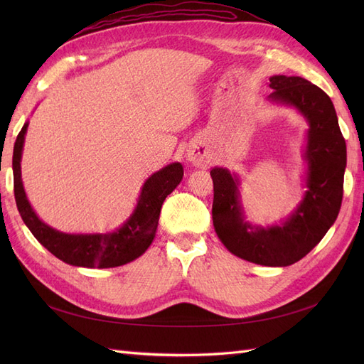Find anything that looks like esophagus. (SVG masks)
I'll list each match as a JSON object with an SVG mask.
<instances>
[{"instance_id":"34e87169","label":"esophagus","mask_w":364,"mask_h":364,"mask_svg":"<svg viewBox=\"0 0 364 364\" xmlns=\"http://www.w3.org/2000/svg\"><path fill=\"white\" fill-rule=\"evenodd\" d=\"M186 158H188L190 162L196 165H202L205 162V151L200 149H194L186 153Z\"/></svg>"}]
</instances>
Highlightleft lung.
<instances>
[{"label": "left lung", "instance_id": "8db88e82", "mask_svg": "<svg viewBox=\"0 0 364 364\" xmlns=\"http://www.w3.org/2000/svg\"><path fill=\"white\" fill-rule=\"evenodd\" d=\"M272 105L291 107L308 124L302 158L304 191L279 223L261 226L247 220L240 174L214 167L213 223L223 246L235 257L269 267H287L318 245L336 222L343 197L346 142L334 105L321 87L297 75H272Z\"/></svg>", "mask_w": 364, "mask_h": 364}]
</instances>
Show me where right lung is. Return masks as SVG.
<instances>
[{
  "mask_svg": "<svg viewBox=\"0 0 364 364\" xmlns=\"http://www.w3.org/2000/svg\"><path fill=\"white\" fill-rule=\"evenodd\" d=\"M27 127L28 121H26L16 138L12 167L16 206L30 232L54 257L75 267L109 269L124 266L139 258L155 240L165 197L174 191L183 178L182 164H168L149 176L142 185L135 209L124 220V223L112 232H62L42 222L27 199L24 183L21 179V159H23Z\"/></svg>",
  "mask_w": 364,
  "mask_h": 364,
  "instance_id": "1",
  "label": "right lung"
}]
</instances>
